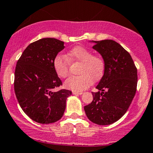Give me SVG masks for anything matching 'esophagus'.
I'll return each mask as SVG.
<instances>
[{
    "label": "esophagus",
    "mask_w": 153,
    "mask_h": 153,
    "mask_svg": "<svg viewBox=\"0 0 153 153\" xmlns=\"http://www.w3.org/2000/svg\"><path fill=\"white\" fill-rule=\"evenodd\" d=\"M73 95H82V92L73 91Z\"/></svg>",
    "instance_id": "obj_1"
}]
</instances>
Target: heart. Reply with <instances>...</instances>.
I'll return each mask as SVG.
<instances>
[{"label": "heart", "instance_id": "heart-1", "mask_svg": "<svg viewBox=\"0 0 153 153\" xmlns=\"http://www.w3.org/2000/svg\"><path fill=\"white\" fill-rule=\"evenodd\" d=\"M65 56L58 55L53 61V66L56 73L60 78H64L68 74L69 59L71 62L81 63L80 75L71 76L64 82L65 88L74 91H82L92 83V80L97 81L103 75L105 68V60L83 46H76L69 51ZM68 59V60L67 59Z\"/></svg>", "mask_w": 153, "mask_h": 153}]
</instances>
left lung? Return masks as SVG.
<instances>
[{"label":"left lung","instance_id":"8db88e82","mask_svg":"<svg viewBox=\"0 0 153 153\" xmlns=\"http://www.w3.org/2000/svg\"><path fill=\"white\" fill-rule=\"evenodd\" d=\"M104 59L103 76L92 92L93 100L84 107L88 118L97 125L116 122L126 113L137 89V72L131 56L113 40L91 41Z\"/></svg>","mask_w":153,"mask_h":153}]
</instances>
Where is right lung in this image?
<instances>
[{
	"instance_id": "obj_1",
	"label": "right lung",
	"mask_w": 153,
	"mask_h": 153,
	"mask_svg": "<svg viewBox=\"0 0 153 153\" xmlns=\"http://www.w3.org/2000/svg\"><path fill=\"white\" fill-rule=\"evenodd\" d=\"M64 48L61 40L42 38L30 43L17 62L15 93L24 113L38 123L49 124L59 120L65 112L66 100L72 94L65 89L52 91L62 85L53 61Z\"/></svg>"
}]
</instances>
